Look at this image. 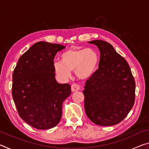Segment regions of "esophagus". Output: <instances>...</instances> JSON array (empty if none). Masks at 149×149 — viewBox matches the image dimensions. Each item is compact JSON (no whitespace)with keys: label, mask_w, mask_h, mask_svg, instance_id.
Listing matches in <instances>:
<instances>
[{"label":"esophagus","mask_w":149,"mask_h":149,"mask_svg":"<svg viewBox=\"0 0 149 149\" xmlns=\"http://www.w3.org/2000/svg\"><path fill=\"white\" fill-rule=\"evenodd\" d=\"M71 89L72 92L77 91H79L80 89V86L76 84H73L71 86Z\"/></svg>","instance_id":"1"}]
</instances>
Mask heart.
I'll list each match as a JSON object with an SVG mask.
<instances>
[{
    "mask_svg": "<svg viewBox=\"0 0 149 149\" xmlns=\"http://www.w3.org/2000/svg\"><path fill=\"white\" fill-rule=\"evenodd\" d=\"M61 62L55 61L53 69L58 77L67 79L71 76V72L79 79H87L97 70L99 57L94 50L90 48H72L60 56Z\"/></svg>",
    "mask_w": 149,
    "mask_h": 149,
    "instance_id": "obj_1",
    "label": "heart"
}]
</instances>
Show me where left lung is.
Here are the masks:
<instances>
[{"label": "left lung", "instance_id": "obj_1", "mask_svg": "<svg viewBox=\"0 0 149 149\" xmlns=\"http://www.w3.org/2000/svg\"><path fill=\"white\" fill-rule=\"evenodd\" d=\"M99 48V68L86 81L84 91L87 117L102 126L116 125L134 105L135 81L124 58L102 40L89 42Z\"/></svg>", "mask_w": 149, "mask_h": 149}]
</instances>
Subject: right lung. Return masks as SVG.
I'll list each match as a JSON object with an SVG mask.
<instances>
[{"label": "right lung", "instance_id": "obj_1", "mask_svg": "<svg viewBox=\"0 0 149 149\" xmlns=\"http://www.w3.org/2000/svg\"><path fill=\"white\" fill-rule=\"evenodd\" d=\"M65 48L40 41L22 55L12 74V94L19 117L38 130L59 123L63 102L71 94L68 84L55 79V55Z\"/></svg>", "mask_w": 149, "mask_h": 149}]
</instances>
